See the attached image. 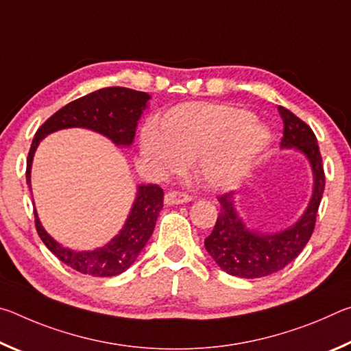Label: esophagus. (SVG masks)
<instances>
[{"label": "esophagus", "instance_id": "1", "mask_svg": "<svg viewBox=\"0 0 351 351\" xmlns=\"http://www.w3.org/2000/svg\"><path fill=\"white\" fill-rule=\"evenodd\" d=\"M192 199L190 195H187L186 192H169L165 195L164 198V203L167 206H175V204H184V203H189V201Z\"/></svg>", "mask_w": 351, "mask_h": 351}]
</instances>
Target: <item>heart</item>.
Instances as JSON below:
<instances>
[{
	"label": "heart",
	"instance_id": "b5f03b06",
	"mask_svg": "<svg viewBox=\"0 0 351 351\" xmlns=\"http://www.w3.org/2000/svg\"><path fill=\"white\" fill-rule=\"evenodd\" d=\"M269 133L241 106L186 102L171 106L159 119V132L147 125L141 150L148 162L176 171L184 159L198 156V173L215 187L239 182L268 145Z\"/></svg>",
	"mask_w": 351,
	"mask_h": 351
}]
</instances>
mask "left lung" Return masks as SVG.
<instances>
[{"mask_svg": "<svg viewBox=\"0 0 351 351\" xmlns=\"http://www.w3.org/2000/svg\"><path fill=\"white\" fill-rule=\"evenodd\" d=\"M283 121V148H295L305 154L311 164L314 187L310 203L299 221L277 234H258L247 229L234 204V193L218 197L219 213L212 234L204 246L217 265L230 276L243 278L265 277L280 271L291 263L311 239L316 215L325 189V173L316 134L310 125L278 106Z\"/></svg>", "mask_w": 351, "mask_h": 351, "instance_id": "obj_1", "label": "left lung"}]
</instances>
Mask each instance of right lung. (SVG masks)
I'll use <instances>...</instances> for the list:
<instances>
[{
  "label": "right lung",
  "mask_w": 351,
  "mask_h": 351,
  "mask_svg": "<svg viewBox=\"0 0 351 351\" xmlns=\"http://www.w3.org/2000/svg\"><path fill=\"white\" fill-rule=\"evenodd\" d=\"M150 96L123 86H108L86 94L54 112L41 125L27 154L26 182L31 189V167L34 153L40 141L49 133L63 128H88L106 136L116 145H132L138 121ZM164 204V192L158 184L138 187L132 212L121 232L105 246L94 251H73L63 247L41 226L34 209L35 228L46 247L64 265L82 274L93 277H112L122 274L138 258L153 234L154 224Z\"/></svg>",
  "instance_id": "add662e5"
}]
</instances>
